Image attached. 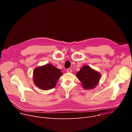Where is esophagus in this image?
<instances>
[{"instance_id": "obj_1", "label": "esophagus", "mask_w": 132, "mask_h": 132, "mask_svg": "<svg viewBox=\"0 0 132 132\" xmlns=\"http://www.w3.org/2000/svg\"><path fill=\"white\" fill-rule=\"evenodd\" d=\"M67 72L68 73H71V69L70 68H68L67 69Z\"/></svg>"}]
</instances>
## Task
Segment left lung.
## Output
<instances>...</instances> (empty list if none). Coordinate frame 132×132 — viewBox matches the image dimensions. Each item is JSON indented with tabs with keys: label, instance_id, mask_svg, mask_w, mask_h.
Instances as JSON below:
<instances>
[{
	"label": "left lung",
	"instance_id": "obj_1",
	"mask_svg": "<svg viewBox=\"0 0 132 132\" xmlns=\"http://www.w3.org/2000/svg\"><path fill=\"white\" fill-rule=\"evenodd\" d=\"M76 77L81 82L85 89H91L96 86L101 78V74L97 71L85 65L82 66L77 73Z\"/></svg>",
	"mask_w": 132,
	"mask_h": 132
}]
</instances>
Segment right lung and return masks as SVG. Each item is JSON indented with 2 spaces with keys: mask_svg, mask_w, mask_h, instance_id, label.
<instances>
[{
  "mask_svg": "<svg viewBox=\"0 0 132 132\" xmlns=\"http://www.w3.org/2000/svg\"><path fill=\"white\" fill-rule=\"evenodd\" d=\"M63 75L61 70L51 64L36 68L33 72V81L38 88L50 90L54 88Z\"/></svg>",
  "mask_w": 132,
  "mask_h": 132,
  "instance_id": "right-lung-1",
  "label": "right lung"
}]
</instances>
